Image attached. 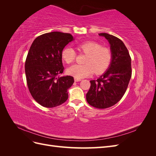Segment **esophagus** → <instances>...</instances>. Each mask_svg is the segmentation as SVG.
I'll return each instance as SVG.
<instances>
[{
  "mask_svg": "<svg viewBox=\"0 0 156 156\" xmlns=\"http://www.w3.org/2000/svg\"><path fill=\"white\" fill-rule=\"evenodd\" d=\"M74 81H75V82H79V81H81V79L77 78V77H74Z\"/></svg>",
  "mask_w": 156,
  "mask_h": 156,
  "instance_id": "obj_1",
  "label": "esophagus"
}]
</instances>
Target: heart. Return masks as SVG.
Listing matches in <instances>:
<instances>
[{"label": "heart", "mask_w": 156, "mask_h": 156, "mask_svg": "<svg viewBox=\"0 0 156 156\" xmlns=\"http://www.w3.org/2000/svg\"><path fill=\"white\" fill-rule=\"evenodd\" d=\"M79 53L86 55L84 58V64H75L69 68L67 72L69 75L77 78H84L90 76L94 73L100 75L105 72L109 67L112 60L111 51L100 44L94 41L83 42L77 45ZM62 60L66 64L73 63L76 53L71 48H66L61 54Z\"/></svg>", "instance_id": "1"}]
</instances>
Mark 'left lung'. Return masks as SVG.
Returning <instances> with one entry per match:
<instances>
[{
	"instance_id": "8db88e82",
	"label": "left lung",
	"mask_w": 156,
	"mask_h": 156,
	"mask_svg": "<svg viewBox=\"0 0 156 156\" xmlns=\"http://www.w3.org/2000/svg\"><path fill=\"white\" fill-rule=\"evenodd\" d=\"M105 37L111 45L112 60L108 69L97 80H92L87 94L88 104L98 108L112 107L123 97L131 77V59L121 40L107 33Z\"/></svg>"
}]
</instances>
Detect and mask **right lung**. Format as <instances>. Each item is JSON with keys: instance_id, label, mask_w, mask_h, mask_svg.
<instances>
[{"instance_id": "add662e5", "label": "right lung", "mask_w": 156, "mask_h": 156, "mask_svg": "<svg viewBox=\"0 0 156 156\" xmlns=\"http://www.w3.org/2000/svg\"><path fill=\"white\" fill-rule=\"evenodd\" d=\"M73 37L68 33L52 32L37 37L25 61L27 86L35 101L45 107L62 104L68 98L72 76L57 77L64 72L61 54Z\"/></svg>"}]
</instances>
